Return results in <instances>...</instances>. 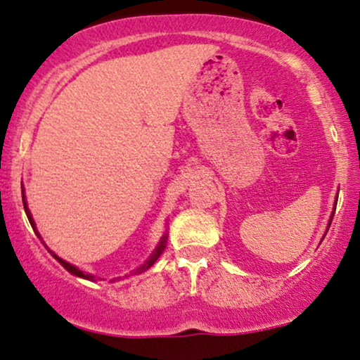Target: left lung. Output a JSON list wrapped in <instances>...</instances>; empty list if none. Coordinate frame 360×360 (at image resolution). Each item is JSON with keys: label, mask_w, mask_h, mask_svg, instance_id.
Instances as JSON below:
<instances>
[{"label": "left lung", "mask_w": 360, "mask_h": 360, "mask_svg": "<svg viewBox=\"0 0 360 360\" xmlns=\"http://www.w3.org/2000/svg\"><path fill=\"white\" fill-rule=\"evenodd\" d=\"M335 205H337V201H335ZM333 213H335V207H333ZM332 218H333V214H332V216H330V221H328V228H330V223H332ZM328 228H327V229H328Z\"/></svg>", "instance_id": "left-lung-1"}]
</instances>
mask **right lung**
Wrapping results in <instances>:
<instances>
[{"label":"right lung","mask_w":360,"mask_h":360,"mask_svg":"<svg viewBox=\"0 0 360 360\" xmlns=\"http://www.w3.org/2000/svg\"><path fill=\"white\" fill-rule=\"evenodd\" d=\"M21 194H23V206H25V213H27V216H28V221H30V224H32V228L34 229V233H37V236L40 238L41 240V236H40V233L37 231V228H34V221H33V218H32V213H30V210H28V206H27V201H25V191L23 189H21ZM166 241H167V233H164V236L161 238V241H159V245H158V248L154 250V253L150 255V258L147 259V262L144 263V265H141L137 268V270H134V271H131V274L129 275H137V274H142V271H146V270H149L150 266L154 265L155 263V259H158L159 257H161V253L164 251V248H166ZM46 248H49V246H46ZM51 255H53V258L55 259H58V263L60 265H62L65 270L67 271H70L72 275H75V276H80V278H85V280H95V276L94 275H90V274H85V271H82V270H79V268L77 266H73V265H70V263L68 262H65V259H62L60 257H56V255L53 253V251L51 250H49ZM129 275H125V276H129Z\"/></svg>","instance_id":"obj_1"}]
</instances>
